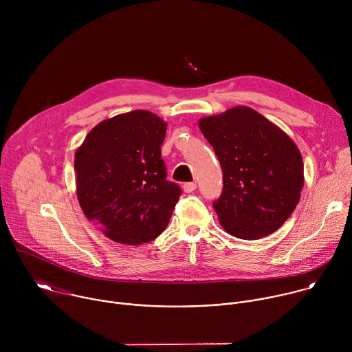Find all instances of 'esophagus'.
I'll list each match as a JSON object with an SVG mask.
<instances>
[{
    "instance_id": "1",
    "label": "esophagus",
    "mask_w": 352,
    "mask_h": 352,
    "mask_svg": "<svg viewBox=\"0 0 352 352\" xmlns=\"http://www.w3.org/2000/svg\"><path fill=\"white\" fill-rule=\"evenodd\" d=\"M182 189H184L185 193H190L196 189V182H186V184H184Z\"/></svg>"
}]
</instances>
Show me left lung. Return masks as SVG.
Segmentation results:
<instances>
[{"mask_svg":"<svg viewBox=\"0 0 352 352\" xmlns=\"http://www.w3.org/2000/svg\"><path fill=\"white\" fill-rule=\"evenodd\" d=\"M199 128L223 170V192L213 208L223 228L241 239L278 230L304 186V162L295 143L249 107L206 117Z\"/></svg>","mask_w":352,"mask_h":352,"instance_id":"8db88e82","label":"left lung"}]
</instances>
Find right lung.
<instances>
[{"label": "right lung", "instance_id": "obj_1", "mask_svg": "<svg viewBox=\"0 0 352 352\" xmlns=\"http://www.w3.org/2000/svg\"><path fill=\"white\" fill-rule=\"evenodd\" d=\"M166 129L157 116L136 110L100 122L76 150L80 208L116 242L152 241L171 219L182 192L162 159Z\"/></svg>", "mask_w": 352, "mask_h": 352}]
</instances>
